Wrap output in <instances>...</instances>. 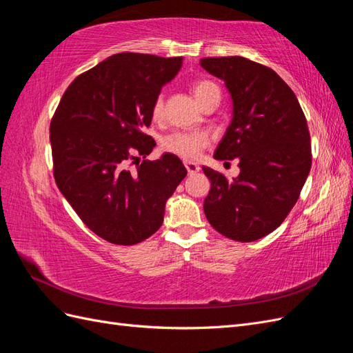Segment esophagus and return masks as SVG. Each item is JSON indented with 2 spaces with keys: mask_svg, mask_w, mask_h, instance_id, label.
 Returning a JSON list of instances; mask_svg holds the SVG:
<instances>
[{
  "mask_svg": "<svg viewBox=\"0 0 353 353\" xmlns=\"http://www.w3.org/2000/svg\"><path fill=\"white\" fill-rule=\"evenodd\" d=\"M184 165H185V168H187V172H188L190 175L197 174L199 170H200V166H199V163H196V162H185Z\"/></svg>",
  "mask_w": 353,
  "mask_h": 353,
  "instance_id": "1",
  "label": "esophagus"
}]
</instances>
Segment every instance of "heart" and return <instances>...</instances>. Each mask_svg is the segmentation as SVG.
Returning <instances> with one entry per match:
<instances>
[{"label":"heart","mask_w":353,"mask_h":353,"mask_svg":"<svg viewBox=\"0 0 353 353\" xmlns=\"http://www.w3.org/2000/svg\"><path fill=\"white\" fill-rule=\"evenodd\" d=\"M193 94L199 104L206 103L210 99L221 97L216 83L212 81H197L193 85ZM163 113V95L160 94L153 103V116L160 117ZM209 144V137L203 131H175L163 138L162 145L166 152L179 157L193 160Z\"/></svg>","instance_id":"obj_1"}]
</instances>
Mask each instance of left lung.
Here are the masks:
<instances>
[{"instance_id":"8db88e82","label":"left lung","mask_w":353,"mask_h":353,"mask_svg":"<svg viewBox=\"0 0 353 353\" xmlns=\"http://www.w3.org/2000/svg\"><path fill=\"white\" fill-rule=\"evenodd\" d=\"M201 68L225 82L232 117L216 160L239 159L227 179L208 166L205 215L231 240L250 243L279 228L293 209L312 165L307 123L292 88L272 69L244 57H208Z\"/></svg>"}]
</instances>
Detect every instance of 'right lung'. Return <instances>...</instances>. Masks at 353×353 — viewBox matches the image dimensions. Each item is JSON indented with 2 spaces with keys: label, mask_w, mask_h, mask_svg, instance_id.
Masks as SVG:
<instances>
[{
  "label": "right lung",
  "mask_w": 353,
  "mask_h": 353,
  "mask_svg": "<svg viewBox=\"0 0 353 353\" xmlns=\"http://www.w3.org/2000/svg\"><path fill=\"white\" fill-rule=\"evenodd\" d=\"M181 66L183 57L119 52L79 74L59 103L50 125L56 184L105 241L131 245L153 236L187 175L172 153L145 160L156 143L143 132L160 90Z\"/></svg>",
  "instance_id": "1"
}]
</instances>
